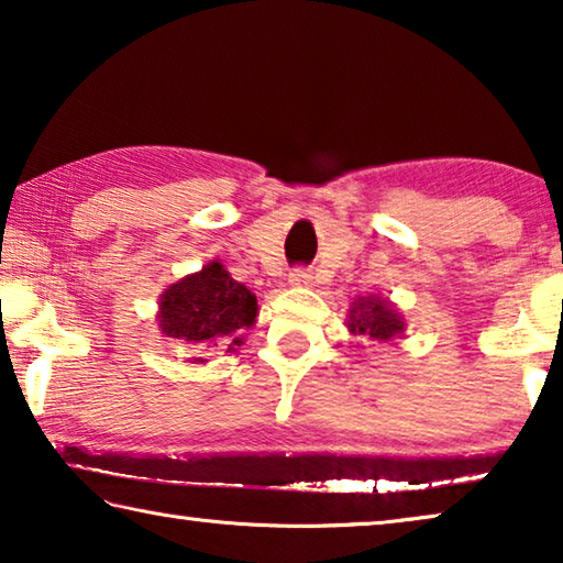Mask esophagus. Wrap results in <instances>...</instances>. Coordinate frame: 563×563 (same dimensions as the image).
I'll return each mask as SVG.
<instances>
[{"label": "esophagus", "instance_id": "34e87169", "mask_svg": "<svg viewBox=\"0 0 563 563\" xmlns=\"http://www.w3.org/2000/svg\"><path fill=\"white\" fill-rule=\"evenodd\" d=\"M312 280H316V278H312V273L305 271V268H295L288 275V283L295 285V288H310Z\"/></svg>", "mask_w": 563, "mask_h": 563}]
</instances>
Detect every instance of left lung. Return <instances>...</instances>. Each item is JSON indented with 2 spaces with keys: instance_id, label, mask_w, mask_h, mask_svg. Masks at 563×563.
<instances>
[{
  "instance_id": "8db88e82",
  "label": "left lung",
  "mask_w": 563,
  "mask_h": 563,
  "mask_svg": "<svg viewBox=\"0 0 563 563\" xmlns=\"http://www.w3.org/2000/svg\"><path fill=\"white\" fill-rule=\"evenodd\" d=\"M405 316L383 295H362L355 298L347 310V330L352 335H362L367 340L387 342L405 335Z\"/></svg>"
}]
</instances>
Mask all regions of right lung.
<instances>
[{
	"label": "right lung",
	"mask_w": 563,
	"mask_h": 563,
	"mask_svg": "<svg viewBox=\"0 0 563 563\" xmlns=\"http://www.w3.org/2000/svg\"><path fill=\"white\" fill-rule=\"evenodd\" d=\"M258 298L243 283L231 278L221 261L206 263L198 273L170 283L158 298V330L166 338L186 340L201 347H225L235 352L243 345V332L255 325ZM203 365V357H194Z\"/></svg>",
	"instance_id": "add662e5"
}]
</instances>
